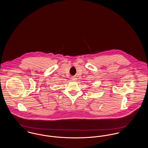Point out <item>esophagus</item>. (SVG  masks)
Returning <instances> with one entry per match:
<instances>
[{"label":"esophagus","instance_id":"obj_1","mask_svg":"<svg viewBox=\"0 0 148 148\" xmlns=\"http://www.w3.org/2000/svg\"><path fill=\"white\" fill-rule=\"evenodd\" d=\"M71 81L72 82H75V81H76V78L75 77H71Z\"/></svg>","mask_w":148,"mask_h":148}]
</instances>
